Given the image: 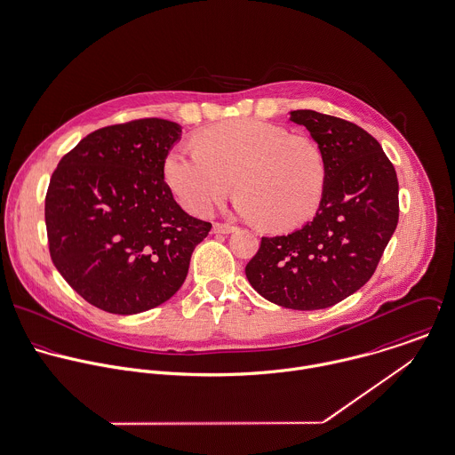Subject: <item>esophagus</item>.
<instances>
[{
	"mask_svg": "<svg viewBox=\"0 0 455 455\" xmlns=\"http://www.w3.org/2000/svg\"><path fill=\"white\" fill-rule=\"evenodd\" d=\"M212 230H214L216 234H232V232L237 230V227H234V225H230V223H214V225H212Z\"/></svg>",
	"mask_w": 455,
	"mask_h": 455,
	"instance_id": "esophagus-1",
	"label": "esophagus"
}]
</instances>
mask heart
<instances>
[{"label":"heart","instance_id":"1","mask_svg":"<svg viewBox=\"0 0 455 455\" xmlns=\"http://www.w3.org/2000/svg\"><path fill=\"white\" fill-rule=\"evenodd\" d=\"M196 148H174L164 162V178L182 205L207 214L235 181V209L271 230H288L316 209L325 184L320 146L304 135L255 119H239L205 130Z\"/></svg>","mask_w":455,"mask_h":455}]
</instances>
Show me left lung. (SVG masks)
Returning a JSON list of instances; mask_svg holds the SVG:
<instances>
[{
    "instance_id": "8db88e82",
    "label": "left lung",
    "mask_w": 455,
    "mask_h": 455,
    "mask_svg": "<svg viewBox=\"0 0 455 455\" xmlns=\"http://www.w3.org/2000/svg\"><path fill=\"white\" fill-rule=\"evenodd\" d=\"M325 160L318 211L302 228L262 237L246 266L250 284L277 306L313 311L355 293L397 227L399 184L379 142L361 126L315 110H291Z\"/></svg>"
}]
</instances>
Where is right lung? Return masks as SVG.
<instances>
[{"mask_svg":"<svg viewBox=\"0 0 455 455\" xmlns=\"http://www.w3.org/2000/svg\"><path fill=\"white\" fill-rule=\"evenodd\" d=\"M181 132L158 117L100 128L51 178V259L84 300L107 313L137 315L169 300L211 230L182 211L164 178Z\"/></svg>","mask_w":455,"mask_h":455,"instance_id":"right-lung-1","label":"right lung"}]
</instances>
